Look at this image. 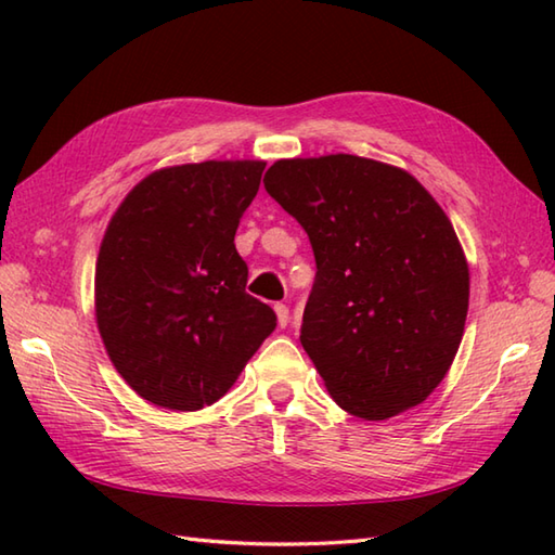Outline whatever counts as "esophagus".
Returning <instances> with one entry per match:
<instances>
[{
	"label": "esophagus",
	"mask_w": 555,
	"mask_h": 555,
	"mask_svg": "<svg viewBox=\"0 0 555 555\" xmlns=\"http://www.w3.org/2000/svg\"><path fill=\"white\" fill-rule=\"evenodd\" d=\"M274 312H276V320H279V326L284 328L286 324H288V320H291V312H288V308L284 302H276L274 305Z\"/></svg>",
	"instance_id": "obj_1"
}]
</instances>
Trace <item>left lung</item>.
I'll return each mask as SVG.
<instances>
[{
  "label": "left lung",
  "instance_id": "8db88e82",
  "mask_svg": "<svg viewBox=\"0 0 555 555\" xmlns=\"http://www.w3.org/2000/svg\"><path fill=\"white\" fill-rule=\"evenodd\" d=\"M264 188L312 245L300 344L328 393L362 420L420 405L451 367L469 302L446 211L408 171L356 155L279 159Z\"/></svg>",
  "mask_w": 555,
  "mask_h": 555
}]
</instances>
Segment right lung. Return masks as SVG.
I'll list each match as a JSON object with an SVG mask.
<instances>
[{
  "label": "right lung",
  "instance_id": "obj_1",
  "mask_svg": "<svg viewBox=\"0 0 555 555\" xmlns=\"http://www.w3.org/2000/svg\"><path fill=\"white\" fill-rule=\"evenodd\" d=\"M264 162H199L150 173L104 233L98 328L126 384L150 403L193 412L217 400L276 328L245 293L235 229Z\"/></svg>",
  "mask_w": 555,
  "mask_h": 555
}]
</instances>
